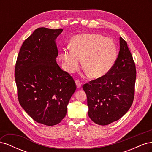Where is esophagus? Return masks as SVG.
Returning a JSON list of instances; mask_svg holds the SVG:
<instances>
[{
	"instance_id": "1",
	"label": "esophagus",
	"mask_w": 152,
	"mask_h": 152,
	"mask_svg": "<svg viewBox=\"0 0 152 152\" xmlns=\"http://www.w3.org/2000/svg\"><path fill=\"white\" fill-rule=\"evenodd\" d=\"M75 83H76V85H77V87H78V88H80V87H81L82 86V83L80 82V80L79 79H77L75 80Z\"/></svg>"
}]
</instances>
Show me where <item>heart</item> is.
I'll return each instance as SVG.
<instances>
[{"label":"heart","mask_w":152,"mask_h":152,"mask_svg":"<svg viewBox=\"0 0 152 152\" xmlns=\"http://www.w3.org/2000/svg\"><path fill=\"white\" fill-rule=\"evenodd\" d=\"M72 50L64 49L60 54L65 70L76 72L82 60L85 70L91 77L99 78L111 70L117 57V45L113 40L102 35L83 34L73 37Z\"/></svg>","instance_id":"heart-1"}]
</instances>
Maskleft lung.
<instances>
[{"label":"left lung","mask_w":152,"mask_h":152,"mask_svg":"<svg viewBox=\"0 0 152 152\" xmlns=\"http://www.w3.org/2000/svg\"><path fill=\"white\" fill-rule=\"evenodd\" d=\"M136 78L135 63L127 42L121 37L118 56L111 70L82 87L91 120L107 126L124 115L134 100Z\"/></svg>","instance_id":"1"}]
</instances>
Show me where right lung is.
Masks as SVG:
<instances>
[{"instance_id": "right-lung-1", "label": "right lung", "mask_w": 152, "mask_h": 152, "mask_svg": "<svg viewBox=\"0 0 152 152\" xmlns=\"http://www.w3.org/2000/svg\"><path fill=\"white\" fill-rule=\"evenodd\" d=\"M62 31L36 29L23 43L15 70L21 107L35 121L48 126L56 125L65 117L77 87L73 77L56 61L55 40Z\"/></svg>"}]
</instances>
